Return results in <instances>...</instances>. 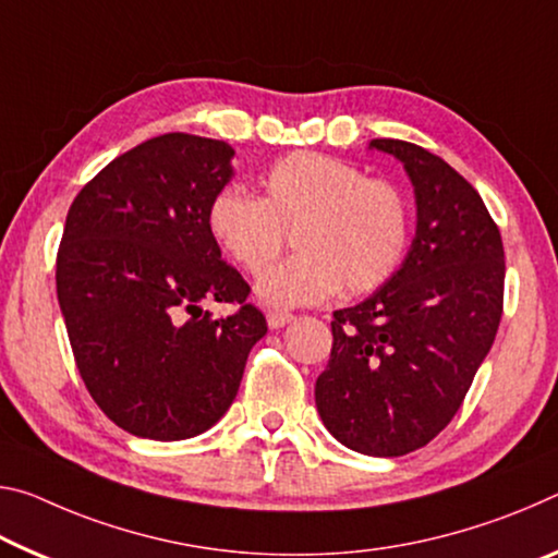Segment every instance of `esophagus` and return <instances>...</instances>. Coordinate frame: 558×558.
I'll list each match as a JSON object with an SVG mask.
<instances>
[{
	"instance_id": "34e87169",
	"label": "esophagus",
	"mask_w": 558,
	"mask_h": 558,
	"mask_svg": "<svg viewBox=\"0 0 558 558\" xmlns=\"http://www.w3.org/2000/svg\"><path fill=\"white\" fill-rule=\"evenodd\" d=\"M290 320H293V315H290V313H282V311H270L268 313V327H272V330H278V327H286Z\"/></svg>"
}]
</instances>
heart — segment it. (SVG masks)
<instances>
[{
  "mask_svg": "<svg viewBox=\"0 0 558 558\" xmlns=\"http://www.w3.org/2000/svg\"><path fill=\"white\" fill-rule=\"evenodd\" d=\"M260 198L226 185L208 203V233L247 276H260L293 232L301 253L265 272L270 305H313L335 290L373 293L395 276L410 241V210L392 183L342 158L295 151L263 175Z\"/></svg>",
  "mask_w": 558,
  "mask_h": 558,
  "instance_id": "b5f03b06",
  "label": "heart"
}]
</instances>
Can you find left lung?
Here are the masks:
<instances>
[{"instance_id":"8db88e82","label":"left lung","mask_w":558,"mask_h":558,"mask_svg":"<svg viewBox=\"0 0 558 558\" xmlns=\"http://www.w3.org/2000/svg\"><path fill=\"white\" fill-rule=\"evenodd\" d=\"M369 146L404 163L417 235L383 288L332 313L315 404L344 447L402 457L452 422L492 350L504 311V245L480 193L447 161L400 138Z\"/></svg>"}]
</instances>
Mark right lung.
Returning <instances> with one entry per match:
<instances>
[{
	"instance_id": "1",
	"label": "right lung",
	"mask_w": 558,
	"mask_h": 558,
	"mask_svg": "<svg viewBox=\"0 0 558 558\" xmlns=\"http://www.w3.org/2000/svg\"><path fill=\"white\" fill-rule=\"evenodd\" d=\"M233 148L193 134L148 138L101 168L66 214L57 295L88 395L121 429L175 441L223 417L247 352L268 332L251 286L220 260L208 203ZM201 299L239 305L214 318Z\"/></svg>"
}]
</instances>
